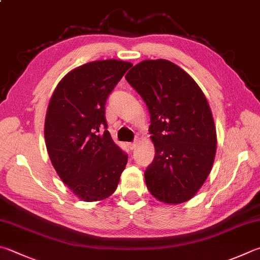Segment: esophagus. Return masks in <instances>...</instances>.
<instances>
[{"label":"esophagus","mask_w":260,"mask_h":260,"mask_svg":"<svg viewBox=\"0 0 260 260\" xmlns=\"http://www.w3.org/2000/svg\"><path fill=\"white\" fill-rule=\"evenodd\" d=\"M128 147L131 150H134L137 147V143H136V141H135V143H130V144H128Z\"/></svg>","instance_id":"34e87169"}]
</instances>
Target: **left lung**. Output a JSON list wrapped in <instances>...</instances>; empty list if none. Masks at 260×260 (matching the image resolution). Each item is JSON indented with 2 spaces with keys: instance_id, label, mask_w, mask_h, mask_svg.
Wrapping results in <instances>:
<instances>
[{
  "instance_id": "1",
  "label": "left lung",
  "mask_w": 260,
  "mask_h": 260,
  "mask_svg": "<svg viewBox=\"0 0 260 260\" xmlns=\"http://www.w3.org/2000/svg\"><path fill=\"white\" fill-rule=\"evenodd\" d=\"M150 113L155 158L145 172L147 188L159 202H188L212 171L217 136L206 96L173 62L145 60L126 73Z\"/></svg>"
}]
</instances>
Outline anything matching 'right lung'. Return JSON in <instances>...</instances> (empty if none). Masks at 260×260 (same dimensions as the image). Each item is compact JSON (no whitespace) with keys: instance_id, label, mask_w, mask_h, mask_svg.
Instances as JSON below:
<instances>
[{"instance_id":"right-lung-1","label":"right lung","mask_w":260,"mask_h":260,"mask_svg":"<svg viewBox=\"0 0 260 260\" xmlns=\"http://www.w3.org/2000/svg\"><path fill=\"white\" fill-rule=\"evenodd\" d=\"M131 67L113 58L82 64L62 78L48 103L44 128L48 156L63 183L84 202L110 197L128 161L106 130L105 104Z\"/></svg>"}]
</instances>
